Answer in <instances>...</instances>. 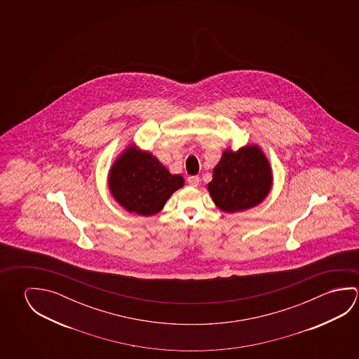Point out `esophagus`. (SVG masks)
<instances>
[{"instance_id":"34e87169","label":"esophagus","mask_w":359,"mask_h":359,"mask_svg":"<svg viewBox=\"0 0 359 359\" xmlns=\"http://www.w3.org/2000/svg\"><path fill=\"white\" fill-rule=\"evenodd\" d=\"M200 177L198 175H191V177H188L189 185H191V187H198Z\"/></svg>"}]
</instances>
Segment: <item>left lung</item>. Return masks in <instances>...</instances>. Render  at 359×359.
I'll use <instances>...</instances> for the list:
<instances>
[{
	"label": "left lung",
	"mask_w": 359,
	"mask_h": 359,
	"mask_svg": "<svg viewBox=\"0 0 359 359\" xmlns=\"http://www.w3.org/2000/svg\"><path fill=\"white\" fill-rule=\"evenodd\" d=\"M271 170L264 154L255 145L238 151L225 150L212 171L208 189L215 205L226 212L258 205L271 188Z\"/></svg>",
	"instance_id": "obj_1"
}]
</instances>
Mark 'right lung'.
<instances>
[{
    "mask_svg": "<svg viewBox=\"0 0 359 359\" xmlns=\"http://www.w3.org/2000/svg\"><path fill=\"white\" fill-rule=\"evenodd\" d=\"M182 185V175H172L151 154L134 147L125 150L109 174V187L118 204L144 217L160 212Z\"/></svg>",
    "mask_w": 359,
    "mask_h": 359,
    "instance_id": "add662e5",
    "label": "right lung"
}]
</instances>
